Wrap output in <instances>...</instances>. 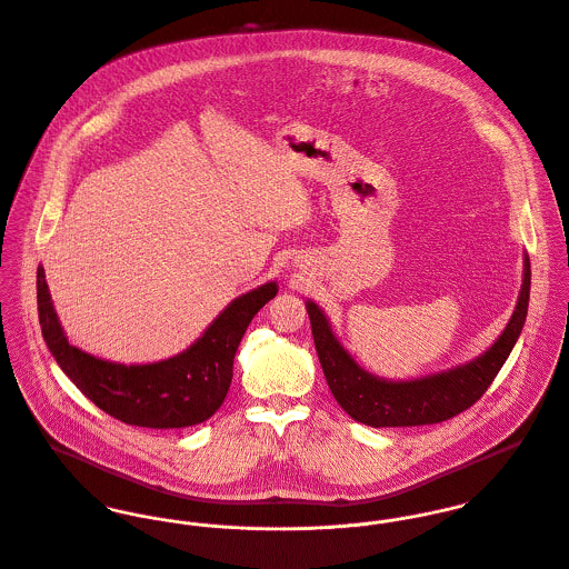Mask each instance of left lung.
<instances>
[{
  "instance_id": "left-lung-1",
  "label": "left lung",
  "mask_w": 569,
  "mask_h": 569,
  "mask_svg": "<svg viewBox=\"0 0 569 569\" xmlns=\"http://www.w3.org/2000/svg\"><path fill=\"white\" fill-rule=\"evenodd\" d=\"M528 300L530 258L526 256L523 284L515 313L487 352L453 370L401 383L379 379L359 368V363L337 341L322 309L316 302H307V313L326 383L346 413L370 427H416L449 420L482 399L519 339L528 316Z\"/></svg>"
}]
</instances>
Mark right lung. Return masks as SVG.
Returning a JSON list of instances; mask_svg holds the SVG:
<instances>
[{"label": "right lung", "instance_id": "add662e5", "mask_svg": "<svg viewBox=\"0 0 569 569\" xmlns=\"http://www.w3.org/2000/svg\"><path fill=\"white\" fill-rule=\"evenodd\" d=\"M276 293V282H267L237 298L188 350L158 363L124 366L87 355L68 341L52 307L46 271L41 264L37 269L39 325L61 370L104 413L151 429L199 425L221 407L244 330Z\"/></svg>", "mask_w": 569, "mask_h": 569}]
</instances>
